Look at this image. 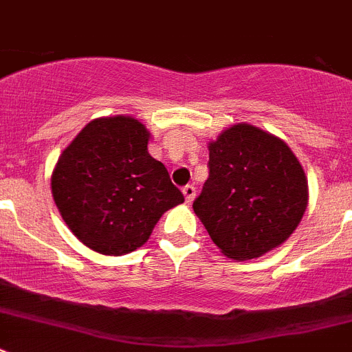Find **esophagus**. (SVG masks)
Listing matches in <instances>:
<instances>
[{"instance_id":"esophagus-1","label":"esophagus","mask_w":352,"mask_h":352,"mask_svg":"<svg viewBox=\"0 0 352 352\" xmlns=\"http://www.w3.org/2000/svg\"><path fill=\"white\" fill-rule=\"evenodd\" d=\"M182 192H184V197H186V203L187 204H190L194 201V197H196V187L194 186H186L182 189Z\"/></svg>"}]
</instances>
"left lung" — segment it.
Masks as SVG:
<instances>
[{"label":"left lung","instance_id":"left-lung-1","mask_svg":"<svg viewBox=\"0 0 352 352\" xmlns=\"http://www.w3.org/2000/svg\"><path fill=\"white\" fill-rule=\"evenodd\" d=\"M208 149L210 177L192 208L220 251L245 261L287 241L308 206V179L291 148L237 124Z\"/></svg>","mask_w":352,"mask_h":352}]
</instances>
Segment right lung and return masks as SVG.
<instances>
[{
    "label": "right lung",
    "instance_id": "right-lung-1",
    "mask_svg": "<svg viewBox=\"0 0 352 352\" xmlns=\"http://www.w3.org/2000/svg\"><path fill=\"white\" fill-rule=\"evenodd\" d=\"M148 129L135 118H96L58 158L54 203L75 237L100 254L135 251L162 214L184 203L168 170L148 153Z\"/></svg>",
    "mask_w": 352,
    "mask_h": 352
}]
</instances>
